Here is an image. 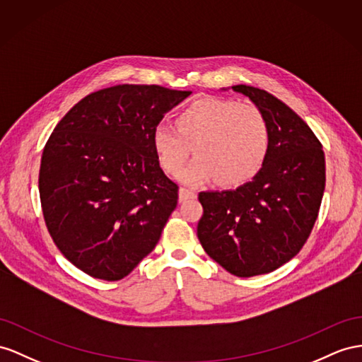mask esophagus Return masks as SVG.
Returning <instances> with one entry per match:
<instances>
[{"mask_svg": "<svg viewBox=\"0 0 362 362\" xmlns=\"http://www.w3.org/2000/svg\"><path fill=\"white\" fill-rule=\"evenodd\" d=\"M197 194L188 189V188H180L179 189V202H187L189 199H196Z\"/></svg>", "mask_w": 362, "mask_h": 362, "instance_id": "34e87169", "label": "esophagus"}]
</instances>
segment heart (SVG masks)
<instances>
[{
    "label": "heart",
    "instance_id": "1",
    "mask_svg": "<svg viewBox=\"0 0 362 362\" xmlns=\"http://www.w3.org/2000/svg\"><path fill=\"white\" fill-rule=\"evenodd\" d=\"M151 144L157 160L170 174H177L194 151L197 157L179 175L185 183L217 179L221 187H238L263 166L269 125L254 105L208 96L185 107L175 116V127L156 125Z\"/></svg>",
    "mask_w": 362,
    "mask_h": 362
}]
</instances>
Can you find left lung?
<instances>
[{"label": "left lung", "mask_w": 362, "mask_h": 362, "mask_svg": "<svg viewBox=\"0 0 362 362\" xmlns=\"http://www.w3.org/2000/svg\"><path fill=\"white\" fill-rule=\"evenodd\" d=\"M233 90L264 115L269 148L251 182L199 194L197 237L212 260L246 278L269 274L300 252L318 217L326 160L317 136L283 100L243 84Z\"/></svg>", "instance_id": "left-lung-1"}]
</instances>
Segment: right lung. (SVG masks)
Here are the masks:
<instances>
[{
    "label": "right lung",
    "mask_w": 362,
    "mask_h": 362,
    "mask_svg": "<svg viewBox=\"0 0 362 362\" xmlns=\"http://www.w3.org/2000/svg\"><path fill=\"white\" fill-rule=\"evenodd\" d=\"M191 91L122 84L86 96L42 151L40 197L62 255L105 281L122 280L159 242L177 206L151 134Z\"/></svg>",
    "instance_id": "add662e5"
}]
</instances>
